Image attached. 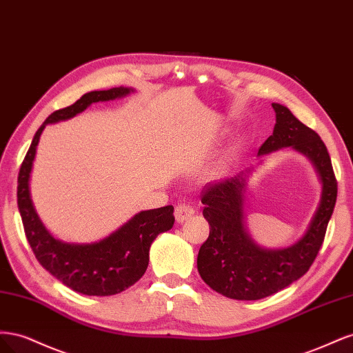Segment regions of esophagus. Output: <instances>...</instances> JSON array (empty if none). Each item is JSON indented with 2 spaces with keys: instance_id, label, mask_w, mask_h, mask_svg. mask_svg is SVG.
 I'll return each instance as SVG.
<instances>
[{
  "instance_id": "34e87169",
  "label": "esophagus",
  "mask_w": 353,
  "mask_h": 353,
  "mask_svg": "<svg viewBox=\"0 0 353 353\" xmlns=\"http://www.w3.org/2000/svg\"><path fill=\"white\" fill-rule=\"evenodd\" d=\"M174 215H175L176 222L183 223V222H185L187 219H190L191 216L194 215V209H193V206H190V205H185V203H183V205H178L175 208Z\"/></svg>"
}]
</instances>
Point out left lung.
<instances>
[{
	"instance_id": "8db88e82",
	"label": "left lung",
	"mask_w": 353,
	"mask_h": 353,
	"mask_svg": "<svg viewBox=\"0 0 353 353\" xmlns=\"http://www.w3.org/2000/svg\"><path fill=\"white\" fill-rule=\"evenodd\" d=\"M272 108L276 117L274 132L258 154L292 147L306 156L321 179V200L301 240L285 249H263L252 240L244 225L245 181L250 169L205 187L201 191L203 216L209 222L210 232L199 250L197 270L210 288L237 301L271 296L307 272L321 249L337 199V181L321 138L285 105L272 103Z\"/></svg>"
}]
</instances>
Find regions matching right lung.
<instances>
[{"mask_svg": "<svg viewBox=\"0 0 353 353\" xmlns=\"http://www.w3.org/2000/svg\"><path fill=\"white\" fill-rule=\"evenodd\" d=\"M132 88L91 91L69 108L51 113L39 126L25 156L17 178V206L26 239L38 262L72 290L87 296H112L135 284L148 266V252L154 239L174 227V206L137 213L109 237L88 244L63 243L41 222L30 199L29 179L39 137L48 123L70 119L92 103L125 97Z\"/></svg>", "mask_w": 353, "mask_h": 353, "instance_id": "1", "label": "right lung"}]
</instances>
